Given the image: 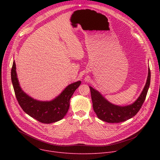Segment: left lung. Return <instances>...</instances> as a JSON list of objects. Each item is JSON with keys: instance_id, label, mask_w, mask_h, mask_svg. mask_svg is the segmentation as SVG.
Segmentation results:
<instances>
[{"instance_id": "obj_1", "label": "left lung", "mask_w": 160, "mask_h": 160, "mask_svg": "<svg viewBox=\"0 0 160 160\" xmlns=\"http://www.w3.org/2000/svg\"><path fill=\"white\" fill-rule=\"evenodd\" d=\"M150 83V71L148 69L146 84L141 95L133 103L121 106L112 104L95 89L89 86L94 112L98 118L110 123L126 121L135 116L143 104Z\"/></svg>"}]
</instances>
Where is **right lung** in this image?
<instances>
[{
    "label": "right lung",
    "instance_id": "obj_1",
    "mask_svg": "<svg viewBox=\"0 0 160 160\" xmlns=\"http://www.w3.org/2000/svg\"><path fill=\"white\" fill-rule=\"evenodd\" d=\"M11 78L15 97L23 111L39 122L45 124L53 123L63 118L69 108L70 98L81 83V81L71 83L53 100L41 101L28 95L21 88L15 61L13 62Z\"/></svg>",
    "mask_w": 160,
    "mask_h": 160
}]
</instances>
